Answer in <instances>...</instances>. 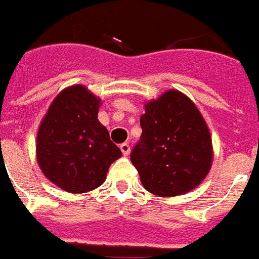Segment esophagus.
<instances>
[{
  "label": "esophagus",
  "mask_w": 259,
  "mask_h": 259,
  "mask_svg": "<svg viewBox=\"0 0 259 259\" xmlns=\"http://www.w3.org/2000/svg\"><path fill=\"white\" fill-rule=\"evenodd\" d=\"M120 149H121V152L124 156H128L130 152H131V148H130V145H128V143H121V145H120Z\"/></svg>",
  "instance_id": "34e87169"
}]
</instances>
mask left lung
<instances>
[{
  "instance_id": "left-lung-1",
  "label": "left lung",
  "mask_w": 259,
  "mask_h": 259,
  "mask_svg": "<svg viewBox=\"0 0 259 259\" xmlns=\"http://www.w3.org/2000/svg\"><path fill=\"white\" fill-rule=\"evenodd\" d=\"M141 127L131 161L145 189L174 197L204 181L214 157L212 141L204 117L188 96L169 90L146 102Z\"/></svg>"
}]
</instances>
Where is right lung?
<instances>
[{
  "mask_svg": "<svg viewBox=\"0 0 259 259\" xmlns=\"http://www.w3.org/2000/svg\"><path fill=\"white\" fill-rule=\"evenodd\" d=\"M102 101L87 87L71 85L58 94L37 132L35 156L47 178L69 193L99 188L121 150L98 120Z\"/></svg>",
  "mask_w": 259,
  "mask_h": 259,
  "instance_id": "right-lung-1",
  "label": "right lung"
}]
</instances>
